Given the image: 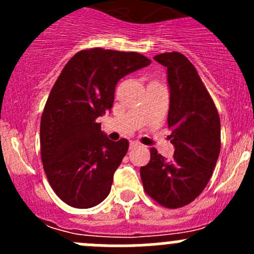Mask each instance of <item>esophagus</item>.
Masks as SVG:
<instances>
[{"mask_svg": "<svg viewBox=\"0 0 254 254\" xmlns=\"http://www.w3.org/2000/svg\"><path fill=\"white\" fill-rule=\"evenodd\" d=\"M137 146H139V142H136V141L130 142V148H135V147H137Z\"/></svg>", "mask_w": 254, "mask_h": 254, "instance_id": "esophagus-1", "label": "esophagus"}]
</instances>
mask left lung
<instances>
[{
    "label": "left lung",
    "instance_id": "obj_1",
    "mask_svg": "<svg viewBox=\"0 0 254 254\" xmlns=\"http://www.w3.org/2000/svg\"><path fill=\"white\" fill-rule=\"evenodd\" d=\"M167 68L168 127L175 153L170 161L151 148L150 162L140 168L146 193L160 205L177 209L204 190L221 146L220 117L193 64L178 51L156 55Z\"/></svg>",
    "mask_w": 254,
    "mask_h": 254
}]
</instances>
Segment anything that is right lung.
I'll return each instance as SVG.
<instances>
[{"label": "right lung", "instance_id": "obj_1", "mask_svg": "<svg viewBox=\"0 0 254 254\" xmlns=\"http://www.w3.org/2000/svg\"><path fill=\"white\" fill-rule=\"evenodd\" d=\"M150 64L134 51L87 49L56 79L40 120V152L51 188L67 205L88 209L108 196L129 141L109 140L97 118L112 109L118 81Z\"/></svg>", "mask_w": 254, "mask_h": 254}]
</instances>
